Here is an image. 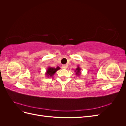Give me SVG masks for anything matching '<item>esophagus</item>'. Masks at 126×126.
<instances>
[{
	"instance_id": "1",
	"label": "esophagus",
	"mask_w": 126,
	"mask_h": 126,
	"mask_svg": "<svg viewBox=\"0 0 126 126\" xmlns=\"http://www.w3.org/2000/svg\"><path fill=\"white\" fill-rule=\"evenodd\" d=\"M62 67H63V69H66L67 68V66L66 65V64H63V65L62 66Z\"/></svg>"
}]
</instances>
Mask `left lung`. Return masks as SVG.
<instances>
[{"label":"left lung","instance_id":"1","mask_svg":"<svg viewBox=\"0 0 126 126\" xmlns=\"http://www.w3.org/2000/svg\"><path fill=\"white\" fill-rule=\"evenodd\" d=\"M81 68L79 67V65L77 66V68H76V70H75V72H76V75H77L78 76H80L81 75Z\"/></svg>","mask_w":126,"mask_h":126}]
</instances>
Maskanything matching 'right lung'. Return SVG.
I'll return each mask as SVG.
<instances>
[{
  "mask_svg": "<svg viewBox=\"0 0 126 126\" xmlns=\"http://www.w3.org/2000/svg\"><path fill=\"white\" fill-rule=\"evenodd\" d=\"M60 69V68L58 66L57 68H54V67H48L47 69L46 72L45 73L46 77H52L56 73V72L58 71Z\"/></svg>",
  "mask_w": 126,
  "mask_h": 126,
  "instance_id": "add662e5",
  "label": "right lung"
}]
</instances>
